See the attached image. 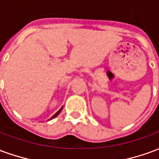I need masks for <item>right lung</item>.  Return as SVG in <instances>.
I'll use <instances>...</instances> for the list:
<instances>
[{
	"instance_id": "right-lung-1",
	"label": "right lung",
	"mask_w": 159,
	"mask_h": 159,
	"mask_svg": "<svg viewBox=\"0 0 159 159\" xmlns=\"http://www.w3.org/2000/svg\"><path fill=\"white\" fill-rule=\"evenodd\" d=\"M62 108H63V107H62ZM62 108H60V109H59V110L58 111H57V112H56V113L54 114V115H53V116H52V117H51V118H50V119H52V118H54V117H57V116H58V115H59V114L60 113V111H61V110H62Z\"/></svg>"
}]
</instances>
